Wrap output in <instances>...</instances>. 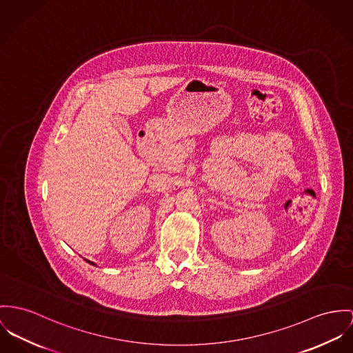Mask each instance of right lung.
<instances>
[{"instance_id":"add662e5","label":"right lung","mask_w":353,"mask_h":353,"mask_svg":"<svg viewBox=\"0 0 353 353\" xmlns=\"http://www.w3.org/2000/svg\"><path fill=\"white\" fill-rule=\"evenodd\" d=\"M87 262H88L90 265H94V266H95V263H92V262H90V261H87Z\"/></svg>"}]
</instances>
